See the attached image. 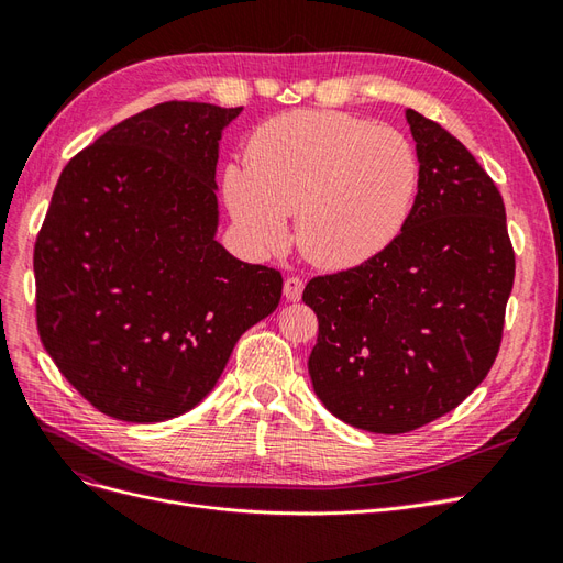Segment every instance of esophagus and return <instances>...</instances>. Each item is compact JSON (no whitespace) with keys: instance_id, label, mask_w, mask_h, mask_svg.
Returning <instances> with one entry per match:
<instances>
[{"instance_id":"34e87169","label":"esophagus","mask_w":563,"mask_h":563,"mask_svg":"<svg viewBox=\"0 0 563 563\" xmlns=\"http://www.w3.org/2000/svg\"><path fill=\"white\" fill-rule=\"evenodd\" d=\"M302 288H305V284H302L300 277H286V282H284V296H286V300H291V302L300 300Z\"/></svg>"}]
</instances>
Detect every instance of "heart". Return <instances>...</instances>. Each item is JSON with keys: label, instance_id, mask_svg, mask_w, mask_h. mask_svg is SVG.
Segmentation results:
<instances>
[{"label": "heart", "instance_id": "b5f03b06", "mask_svg": "<svg viewBox=\"0 0 563 563\" xmlns=\"http://www.w3.org/2000/svg\"><path fill=\"white\" fill-rule=\"evenodd\" d=\"M420 180L404 133L335 110H291L267 119L230 164L223 195L246 244L277 253L296 216L305 255L343 269L376 258L411 218Z\"/></svg>", "mask_w": 563, "mask_h": 563}]
</instances>
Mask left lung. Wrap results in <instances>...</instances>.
Wrapping results in <instances>:
<instances>
[{
	"instance_id": "1",
	"label": "left lung",
	"mask_w": 563,
	"mask_h": 563,
	"mask_svg": "<svg viewBox=\"0 0 563 563\" xmlns=\"http://www.w3.org/2000/svg\"><path fill=\"white\" fill-rule=\"evenodd\" d=\"M420 164L401 234L376 258L314 277L310 378L321 404L366 432L422 428L463 401L500 350L515 251L496 183L470 150L406 110Z\"/></svg>"
}]
</instances>
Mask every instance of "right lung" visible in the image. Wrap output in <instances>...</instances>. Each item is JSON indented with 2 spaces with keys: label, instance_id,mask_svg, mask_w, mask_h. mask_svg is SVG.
I'll return each mask as SVG.
<instances>
[{
  "label": "right lung",
  "instance_id": "right-lung-1",
  "mask_svg": "<svg viewBox=\"0 0 563 563\" xmlns=\"http://www.w3.org/2000/svg\"><path fill=\"white\" fill-rule=\"evenodd\" d=\"M242 108L172 100L119 122L58 178L35 244L37 329L100 413L162 422L216 387L282 275L216 242V164Z\"/></svg>",
  "mask_w": 563,
  "mask_h": 563
}]
</instances>
